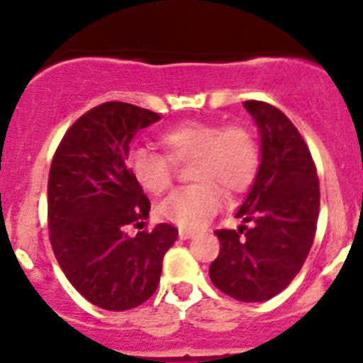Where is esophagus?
<instances>
[{
  "label": "esophagus",
  "instance_id": "esophagus-1",
  "mask_svg": "<svg viewBox=\"0 0 363 363\" xmlns=\"http://www.w3.org/2000/svg\"><path fill=\"white\" fill-rule=\"evenodd\" d=\"M193 237H195V232H191V230H184V228L179 230V239L188 240V239H193Z\"/></svg>",
  "mask_w": 363,
  "mask_h": 363
}]
</instances>
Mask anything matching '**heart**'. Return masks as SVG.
<instances>
[{
	"instance_id": "b5f03b06",
	"label": "heart",
	"mask_w": 363,
	"mask_h": 363,
	"mask_svg": "<svg viewBox=\"0 0 363 363\" xmlns=\"http://www.w3.org/2000/svg\"><path fill=\"white\" fill-rule=\"evenodd\" d=\"M166 155L145 145L128 152V170L149 195H163L174 181V163H191L195 186L172 193L160 203L158 216L181 228H200L221 207L223 193L239 195L258 170V145L242 124L188 121L160 135Z\"/></svg>"
}]
</instances>
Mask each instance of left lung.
<instances>
[{"instance_id":"8db88e82","label":"left lung","mask_w":363,"mask_h":363,"mask_svg":"<svg viewBox=\"0 0 363 363\" xmlns=\"http://www.w3.org/2000/svg\"><path fill=\"white\" fill-rule=\"evenodd\" d=\"M259 133V167L235 218L237 230H216L218 258L208 276L240 302H265L302 269L316 233L320 184L298 130L279 108L244 101ZM251 222L250 229L245 223Z\"/></svg>"}]
</instances>
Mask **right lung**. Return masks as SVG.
Here are the masks:
<instances>
[{"instance_id":"right-lung-1","label":"right lung","mask_w":363,"mask_h":363,"mask_svg":"<svg viewBox=\"0 0 363 363\" xmlns=\"http://www.w3.org/2000/svg\"><path fill=\"white\" fill-rule=\"evenodd\" d=\"M161 117L147 108L107 101L73 123L49 174L50 244L65 276L84 298L107 311H126L151 298L164 252L177 228L128 235L147 219L151 202L128 170L135 133Z\"/></svg>"}]
</instances>
